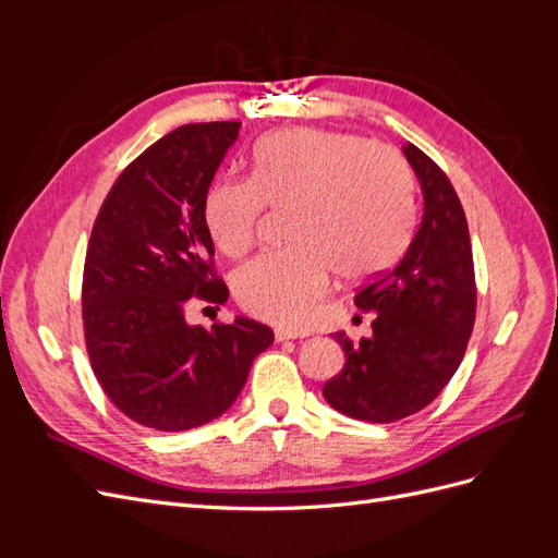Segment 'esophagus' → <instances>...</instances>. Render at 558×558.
<instances>
[{
    "instance_id": "34e87169",
    "label": "esophagus",
    "mask_w": 558,
    "mask_h": 558,
    "mask_svg": "<svg viewBox=\"0 0 558 558\" xmlns=\"http://www.w3.org/2000/svg\"><path fill=\"white\" fill-rule=\"evenodd\" d=\"M298 337H307V332L286 330V328H277V330H275V340H277V342H286V340H298Z\"/></svg>"
}]
</instances>
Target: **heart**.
Returning <instances> with one entry per match:
<instances>
[{"mask_svg":"<svg viewBox=\"0 0 558 558\" xmlns=\"http://www.w3.org/2000/svg\"><path fill=\"white\" fill-rule=\"evenodd\" d=\"M265 207L289 214L286 251L263 253L232 279L240 305L279 326H305L330 269L363 279L386 269L414 226V177L396 148L353 132L283 128L253 148L251 181L221 177L205 197L214 244L240 256Z\"/></svg>","mask_w":558,"mask_h":558,"instance_id":"b5f03b06","label":"heart"}]
</instances>
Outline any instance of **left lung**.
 <instances>
[{"instance_id":"8db88e82","label":"left lung","mask_w":558,"mask_h":558,"mask_svg":"<svg viewBox=\"0 0 558 558\" xmlns=\"http://www.w3.org/2000/svg\"><path fill=\"white\" fill-rule=\"evenodd\" d=\"M402 154L421 183L424 218L402 260L353 298L361 312H375L373 337L353 344L335 332L347 361L324 386L332 410L369 424H391L440 396L463 361L477 310L461 199L424 150L404 144Z\"/></svg>"}]
</instances>
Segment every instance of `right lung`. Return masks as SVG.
<instances>
[{
  "label": "right lung",
  "instance_id": "1",
  "mask_svg": "<svg viewBox=\"0 0 558 558\" xmlns=\"http://www.w3.org/2000/svg\"><path fill=\"white\" fill-rule=\"evenodd\" d=\"M242 123H191L148 146L116 179L83 267V330L93 373L137 424L191 430L238 400L272 328L238 316L191 326L193 298L223 305L205 197Z\"/></svg>",
  "mask_w": 558,
  "mask_h": 558
}]
</instances>
